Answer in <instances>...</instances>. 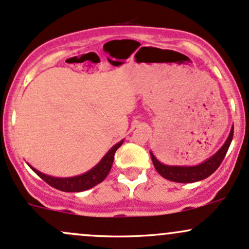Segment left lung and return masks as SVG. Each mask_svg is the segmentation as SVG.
I'll use <instances>...</instances> for the list:
<instances>
[{"mask_svg":"<svg viewBox=\"0 0 249 249\" xmlns=\"http://www.w3.org/2000/svg\"><path fill=\"white\" fill-rule=\"evenodd\" d=\"M232 136H234V125L231 126L228 138L224 142V144L219 148V150L216 154H213L211 158L206 159L205 161L199 164H196V166H168V164L160 162L150 151L154 167L161 177H163L167 180H171V181L181 182V184L200 181V180L210 177L218 168L219 164L223 161L224 156H226L227 151H228L230 143L232 141Z\"/></svg>","mask_w":249,"mask_h":249,"instance_id":"left-lung-1","label":"left lung"}]
</instances>
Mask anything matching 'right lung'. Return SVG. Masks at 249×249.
Listing matches in <instances>:
<instances>
[{
  "label": "right lung",
  "instance_id": "obj_1",
  "mask_svg": "<svg viewBox=\"0 0 249 249\" xmlns=\"http://www.w3.org/2000/svg\"><path fill=\"white\" fill-rule=\"evenodd\" d=\"M124 141H120L119 143L114 144L107 151L106 155L100 160L96 166H94L90 171L83 173L81 175H76V177L71 178H56L51 177V175H46L44 173L36 171V168L31 167L33 172L36 175L41 178L45 182H48L50 186L57 188V190L63 191V192H82V191L89 190V188L94 187L95 185L100 184L101 181H104L105 178L107 177L109 171H111V167L113 164L114 160V154H116L117 149L123 144Z\"/></svg>",
  "mask_w": 249,
  "mask_h": 249
}]
</instances>
